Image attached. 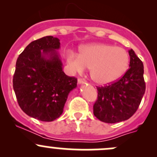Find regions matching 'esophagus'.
I'll use <instances>...</instances> for the list:
<instances>
[{"mask_svg":"<svg viewBox=\"0 0 157 157\" xmlns=\"http://www.w3.org/2000/svg\"><path fill=\"white\" fill-rule=\"evenodd\" d=\"M85 83V80L84 79H82V78H79L78 79V83L79 84H83V83Z\"/></svg>","mask_w":157,"mask_h":157,"instance_id":"34e87169","label":"esophagus"}]
</instances>
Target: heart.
<instances>
[{"label":"heart","instance_id":"b5f03b06","mask_svg":"<svg viewBox=\"0 0 157 157\" xmlns=\"http://www.w3.org/2000/svg\"><path fill=\"white\" fill-rule=\"evenodd\" d=\"M67 61L74 72L82 73L90 69L95 83L109 84L121 78L129 65V55L124 48L105 43L84 45L80 54L67 52Z\"/></svg>","mask_w":157,"mask_h":157}]
</instances>
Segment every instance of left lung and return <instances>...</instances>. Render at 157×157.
Segmentation results:
<instances>
[{
	"instance_id": "1",
	"label": "left lung",
	"mask_w": 157,
	"mask_h": 157,
	"mask_svg": "<svg viewBox=\"0 0 157 157\" xmlns=\"http://www.w3.org/2000/svg\"><path fill=\"white\" fill-rule=\"evenodd\" d=\"M128 53L130 67L124 76L108 86H97L93 114L101 121L112 124L128 120L137 110L144 95L143 62L133 49Z\"/></svg>"
}]
</instances>
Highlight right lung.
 I'll use <instances>...</instances> for the list:
<instances>
[{
  "instance_id": "obj_1",
  "label": "right lung",
  "mask_w": 157,
  "mask_h": 157,
  "mask_svg": "<svg viewBox=\"0 0 157 157\" xmlns=\"http://www.w3.org/2000/svg\"><path fill=\"white\" fill-rule=\"evenodd\" d=\"M60 40L45 36L29 43L19 55L13 86L19 105L27 115L52 121L62 114L77 79L67 76L56 50Z\"/></svg>"
}]
</instances>
